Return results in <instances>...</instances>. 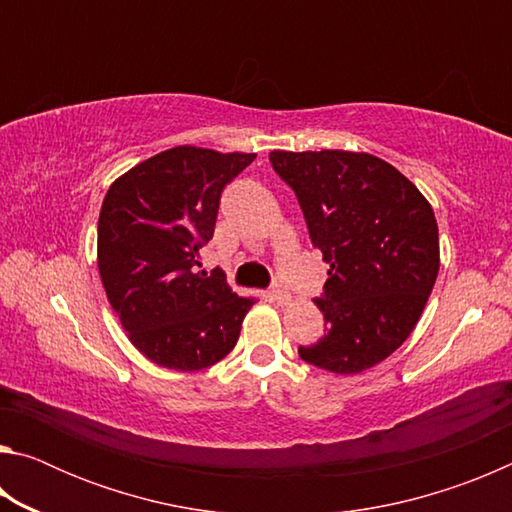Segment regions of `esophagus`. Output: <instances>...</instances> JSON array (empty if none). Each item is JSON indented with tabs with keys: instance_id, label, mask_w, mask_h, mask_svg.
<instances>
[{
	"instance_id": "esophagus-1",
	"label": "esophagus",
	"mask_w": 512,
	"mask_h": 512,
	"mask_svg": "<svg viewBox=\"0 0 512 512\" xmlns=\"http://www.w3.org/2000/svg\"><path fill=\"white\" fill-rule=\"evenodd\" d=\"M271 298L277 302V305H287V302L291 300V293L280 287V284H275V287L271 289Z\"/></svg>"
}]
</instances>
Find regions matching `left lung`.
<instances>
[{"label":"left lung","mask_w":512,"mask_h":512,"mask_svg":"<svg viewBox=\"0 0 512 512\" xmlns=\"http://www.w3.org/2000/svg\"><path fill=\"white\" fill-rule=\"evenodd\" d=\"M298 196L309 239L329 264L325 336L302 361L336 375L363 372L400 348L438 277V225L427 198L393 164L352 151H273Z\"/></svg>","instance_id":"left-lung-1"}]
</instances>
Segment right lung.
<instances>
[{
    "mask_svg": "<svg viewBox=\"0 0 512 512\" xmlns=\"http://www.w3.org/2000/svg\"><path fill=\"white\" fill-rule=\"evenodd\" d=\"M255 153L176 146L110 185L99 214L97 262L108 302L146 359L203 370L237 345L253 298L214 268L196 271L212 239L221 192Z\"/></svg>",
    "mask_w": 512,
    "mask_h": 512,
    "instance_id": "right-lung-1",
    "label": "right lung"
}]
</instances>
